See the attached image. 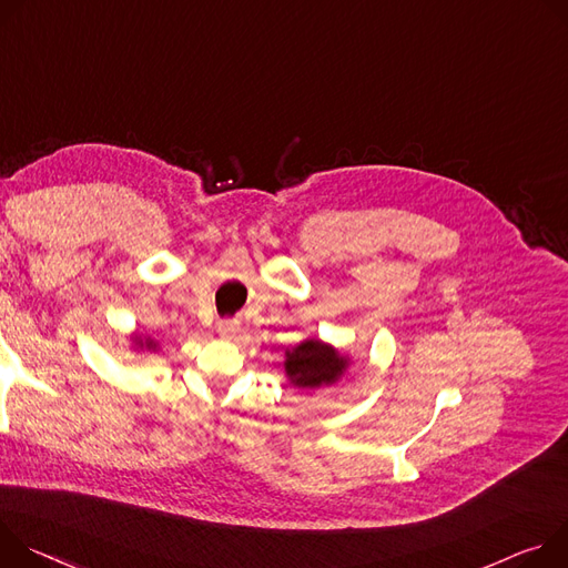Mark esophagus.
I'll return each instance as SVG.
<instances>
[{
	"label": "esophagus",
	"instance_id": "34e87169",
	"mask_svg": "<svg viewBox=\"0 0 568 568\" xmlns=\"http://www.w3.org/2000/svg\"><path fill=\"white\" fill-rule=\"evenodd\" d=\"M236 332H239V321H236V318H232V321H221V323H219V334H221V336L232 338Z\"/></svg>",
	"mask_w": 568,
	"mask_h": 568
}]
</instances>
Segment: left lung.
<instances>
[{
  "label": "left lung",
  "instance_id": "left-lung-1",
  "mask_svg": "<svg viewBox=\"0 0 568 568\" xmlns=\"http://www.w3.org/2000/svg\"><path fill=\"white\" fill-rule=\"evenodd\" d=\"M347 367L349 358L318 338L302 341L297 347L286 352L284 361L291 386L300 390L332 386L341 379Z\"/></svg>",
  "mask_w": 568,
  "mask_h": 568
}]
</instances>
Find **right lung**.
I'll use <instances>...</instances> for the list:
<instances>
[{
    "label": "right lung",
    "mask_w": 568,
    "mask_h": 568,
    "mask_svg": "<svg viewBox=\"0 0 568 568\" xmlns=\"http://www.w3.org/2000/svg\"><path fill=\"white\" fill-rule=\"evenodd\" d=\"M135 343H138V347H146V349H155L158 345H155V341L153 338H140V336H135Z\"/></svg>",
    "instance_id": "add662e5"
}]
</instances>
